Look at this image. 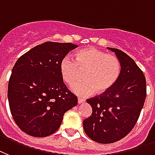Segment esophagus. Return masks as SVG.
I'll list each match as a JSON object with an SVG mask.
<instances>
[{
    "mask_svg": "<svg viewBox=\"0 0 155 155\" xmlns=\"http://www.w3.org/2000/svg\"><path fill=\"white\" fill-rule=\"evenodd\" d=\"M78 102L79 104L82 103V102H85V99H83V98H81V97H78Z\"/></svg>",
    "mask_w": 155,
    "mask_h": 155,
    "instance_id": "obj_1",
    "label": "esophagus"
}]
</instances>
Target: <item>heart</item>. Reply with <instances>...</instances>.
I'll use <instances>...</instances> for the list:
<instances>
[{"mask_svg": "<svg viewBox=\"0 0 155 155\" xmlns=\"http://www.w3.org/2000/svg\"><path fill=\"white\" fill-rule=\"evenodd\" d=\"M59 70L62 78L68 85H72L84 71V80L75 82L71 90L78 96L87 97L96 91L105 93L112 88L120 74V64L115 55L87 47L76 52L74 59L64 57L59 64Z\"/></svg>", "mask_w": 155, "mask_h": 155, "instance_id": "b5f03b06", "label": "heart"}]
</instances>
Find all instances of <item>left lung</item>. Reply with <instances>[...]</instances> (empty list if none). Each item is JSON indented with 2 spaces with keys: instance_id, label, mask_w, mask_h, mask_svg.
Here are the masks:
<instances>
[{
  "instance_id": "8db88e82",
  "label": "left lung",
  "mask_w": 155,
  "mask_h": 155,
  "mask_svg": "<svg viewBox=\"0 0 155 155\" xmlns=\"http://www.w3.org/2000/svg\"><path fill=\"white\" fill-rule=\"evenodd\" d=\"M120 74L112 88L87 100L92 113L83 120L84 131L91 140L110 144L128 135L137 122L146 97L144 73L129 55L117 48Z\"/></svg>"
}]
</instances>
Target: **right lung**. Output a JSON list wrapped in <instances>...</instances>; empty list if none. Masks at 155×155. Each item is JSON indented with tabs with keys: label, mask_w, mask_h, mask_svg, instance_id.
I'll use <instances>...</instances> for the list:
<instances>
[{
	"label": "right lung",
	"mask_w": 155,
	"mask_h": 155,
	"mask_svg": "<svg viewBox=\"0 0 155 155\" xmlns=\"http://www.w3.org/2000/svg\"><path fill=\"white\" fill-rule=\"evenodd\" d=\"M78 45L45 42L15 64L8 84L11 115L19 128L34 137H45L59 128L64 113L78 104L61 77V60Z\"/></svg>",
	"instance_id": "add662e5"
}]
</instances>
